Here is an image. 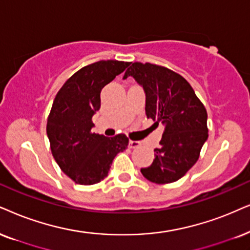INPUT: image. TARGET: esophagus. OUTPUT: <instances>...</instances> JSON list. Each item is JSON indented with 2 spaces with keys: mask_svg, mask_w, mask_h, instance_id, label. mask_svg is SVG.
Masks as SVG:
<instances>
[{
  "mask_svg": "<svg viewBox=\"0 0 250 250\" xmlns=\"http://www.w3.org/2000/svg\"><path fill=\"white\" fill-rule=\"evenodd\" d=\"M141 142L137 141H129V147L130 148H136V147H140Z\"/></svg>",
  "mask_w": 250,
  "mask_h": 250,
  "instance_id": "obj_1",
  "label": "esophagus"
}]
</instances>
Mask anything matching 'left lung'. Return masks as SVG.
Wrapping results in <instances>:
<instances>
[{
	"label": "left lung",
	"mask_w": 250,
	"mask_h": 250,
	"mask_svg": "<svg viewBox=\"0 0 250 250\" xmlns=\"http://www.w3.org/2000/svg\"><path fill=\"white\" fill-rule=\"evenodd\" d=\"M130 64L123 80L131 76L143 86L146 116L165 125L153 163L141 172L158 185L175 182L195 165L208 140L207 109L181 75L151 63Z\"/></svg>",
	"instance_id": "8db88e82"
}]
</instances>
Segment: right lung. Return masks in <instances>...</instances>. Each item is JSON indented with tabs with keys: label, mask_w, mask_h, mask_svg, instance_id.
Here are the masks:
<instances>
[{
	"label": "right lung",
	"mask_w": 250,
	"mask_h": 250,
	"mask_svg": "<svg viewBox=\"0 0 250 250\" xmlns=\"http://www.w3.org/2000/svg\"><path fill=\"white\" fill-rule=\"evenodd\" d=\"M129 64L116 60L88 64L75 72L56 94L47 120L50 150L62 172L78 185L105 179L116 154L128 146L125 135L106 137L91 129L103 87Z\"/></svg>",
	"instance_id": "add662e5"
}]
</instances>
